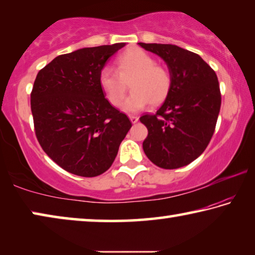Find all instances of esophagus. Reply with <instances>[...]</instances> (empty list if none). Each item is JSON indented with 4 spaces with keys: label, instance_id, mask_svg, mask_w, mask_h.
<instances>
[{
    "label": "esophagus",
    "instance_id": "obj_1",
    "mask_svg": "<svg viewBox=\"0 0 255 255\" xmlns=\"http://www.w3.org/2000/svg\"><path fill=\"white\" fill-rule=\"evenodd\" d=\"M129 119H130V122H131V124H136L137 122H138V118L137 116H129Z\"/></svg>",
    "mask_w": 255,
    "mask_h": 255
}]
</instances>
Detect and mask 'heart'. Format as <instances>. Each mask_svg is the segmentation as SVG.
Listing matches in <instances>:
<instances>
[{"label":"heart","mask_w":255,"mask_h":255,"mask_svg":"<svg viewBox=\"0 0 255 255\" xmlns=\"http://www.w3.org/2000/svg\"><path fill=\"white\" fill-rule=\"evenodd\" d=\"M117 72L103 67L99 74V84L112 106H120L129 83L132 92L124 103L126 112H137L150 103L158 106L165 101L171 91V76L163 66L155 64L147 53L131 48L116 60Z\"/></svg>","instance_id":"1"}]
</instances>
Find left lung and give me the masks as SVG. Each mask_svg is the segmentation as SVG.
Wrapping results in <instances>:
<instances>
[{"instance_id":"1","label":"left lung","mask_w":255,"mask_h":255,"mask_svg":"<svg viewBox=\"0 0 255 255\" xmlns=\"http://www.w3.org/2000/svg\"><path fill=\"white\" fill-rule=\"evenodd\" d=\"M138 45L165 62L172 81L156 115L139 118L148 130L143 149L158 167L179 169L199 157L213 137L222 105L217 75L199 55L179 46Z\"/></svg>"}]
</instances>
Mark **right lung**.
I'll list each match as a JSON object with an SVG mask.
<instances>
[{
	"label": "right lung",
	"instance_id": "add662e5",
	"mask_svg": "<svg viewBox=\"0 0 255 255\" xmlns=\"http://www.w3.org/2000/svg\"><path fill=\"white\" fill-rule=\"evenodd\" d=\"M125 45L57 56L37 74L31 92L36 136L45 153L70 173L92 178L106 172L131 127L99 84L107 60Z\"/></svg>",
	"mask_w": 255,
	"mask_h": 255
}]
</instances>
